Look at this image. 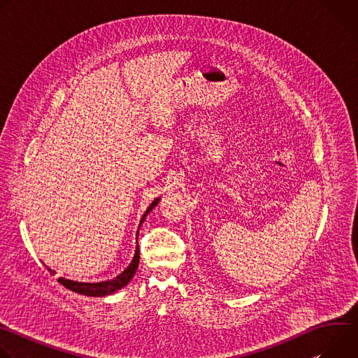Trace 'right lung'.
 <instances>
[{"mask_svg":"<svg viewBox=\"0 0 358 358\" xmlns=\"http://www.w3.org/2000/svg\"><path fill=\"white\" fill-rule=\"evenodd\" d=\"M160 202V198H156L155 201H152L150 203V207L147 208V211L144 213L143 218L140 220V225L138 228L141 227V224L144 222L145 217L150 214V211H152V208H155L157 203ZM137 235H138V231H137ZM138 262H140V250H138V243L136 246V250H134V257L130 262V265L119 275L116 276L115 279H110V280H105V282H97V283H85V282H76V280H69V279H65V278H59L58 282L65 286L66 289L75 292V293H79V294H85V296H92V297H101V296H108V294H113L116 293L117 290H120L122 287L127 286V283L133 279L137 268H138ZM50 273H55L52 269H48Z\"/></svg>","mask_w":358,"mask_h":358,"instance_id":"add662e5","label":"right lung"}]
</instances>
